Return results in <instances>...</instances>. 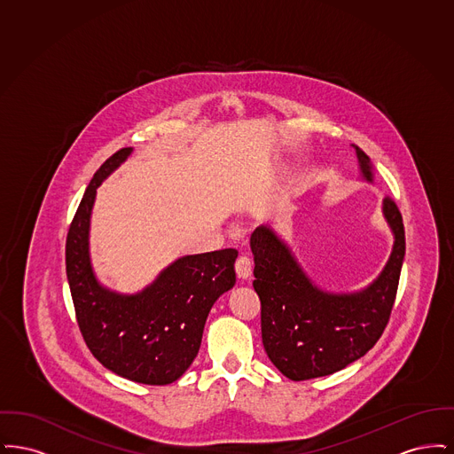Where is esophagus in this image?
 <instances>
[{
    "label": "esophagus",
    "instance_id": "obj_1",
    "mask_svg": "<svg viewBox=\"0 0 454 454\" xmlns=\"http://www.w3.org/2000/svg\"><path fill=\"white\" fill-rule=\"evenodd\" d=\"M252 269H254V263H252L250 257H247V255L238 257L237 262H235V270H237V276L239 279H243V281L250 279Z\"/></svg>",
    "mask_w": 454,
    "mask_h": 454
}]
</instances>
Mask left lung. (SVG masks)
Returning a JSON list of instances; mask_svg holds the SVG:
<instances>
[{
  "label": "left lung",
  "mask_w": 454,
  "mask_h": 454,
  "mask_svg": "<svg viewBox=\"0 0 454 454\" xmlns=\"http://www.w3.org/2000/svg\"><path fill=\"white\" fill-rule=\"evenodd\" d=\"M354 150L364 180L372 182L369 156L357 146ZM383 215L395 235L388 263L366 289L348 294L317 287L270 226L252 233L262 342L286 378L306 381L333 374L361 359L385 332L405 257V230L389 197L383 200Z\"/></svg>",
  "instance_id": "left-lung-1"
}]
</instances>
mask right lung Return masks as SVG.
<instances>
[{"mask_svg": "<svg viewBox=\"0 0 454 454\" xmlns=\"http://www.w3.org/2000/svg\"><path fill=\"white\" fill-rule=\"evenodd\" d=\"M130 152L114 153L93 175L66 238V274L90 352L126 380L170 385L192 364L213 304L235 286L238 252L175 260L137 294H119L97 281L88 252L91 207L97 187Z\"/></svg>", "mask_w": 454, "mask_h": 454, "instance_id": "1", "label": "right lung"}]
</instances>
